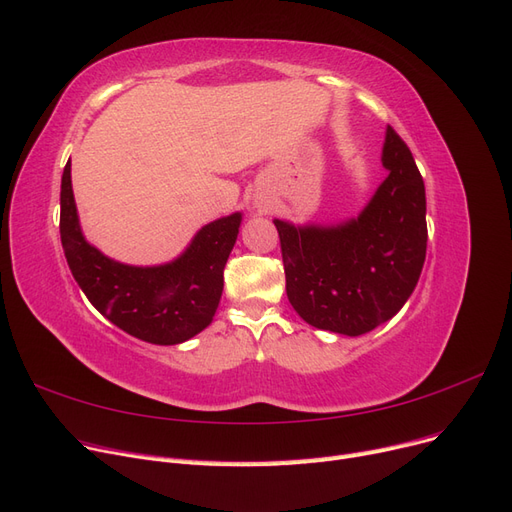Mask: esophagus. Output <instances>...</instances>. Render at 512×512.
Returning a JSON list of instances; mask_svg holds the SVG:
<instances>
[{"mask_svg": "<svg viewBox=\"0 0 512 512\" xmlns=\"http://www.w3.org/2000/svg\"><path fill=\"white\" fill-rule=\"evenodd\" d=\"M254 209H258V211H267L269 207H267L265 200H262V198H256V200H254Z\"/></svg>", "mask_w": 512, "mask_h": 512, "instance_id": "34e87169", "label": "esophagus"}]
</instances>
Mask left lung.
I'll return each mask as SVG.
<instances>
[{"instance_id":"left-lung-1","label":"left lung","mask_w":512,"mask_h":512,"mask_svg":"<svg viewBox=\"0 0 512 512\" xmlns=\"http://www.w3.org/2000/svg\"><path fill=\"white\" fill-rule=\"evenodd\" d=\"M382 166L389 177L352 220L333 226L273 220L288 301L316 329L350 337L374 331L404 307L421 277L427 252L425 183L391 126Z\"/></svg>"}]
</instances>
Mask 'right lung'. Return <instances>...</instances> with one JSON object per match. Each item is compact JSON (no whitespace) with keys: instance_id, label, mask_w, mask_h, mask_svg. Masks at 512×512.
<instances>
[{"instance_id":"1","label":"right lung","mask_w":512,"mask_h":512,"mask_svg":"<svg viewBox=\"0 0 512 512\" xmlns=\"http://www.w3.org/2000/svg\"><path fill=\"white\" fill-rule=\"evenodd\" d=\"M243 215L200 228L185 252L156 267L123 265L91 245L76 213L70 160L61 175L59 232L68 267L85 297L121 331L158 346H175L207 329L224 290V267Z\"/></svg>"}]
</instances>
